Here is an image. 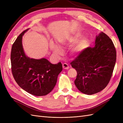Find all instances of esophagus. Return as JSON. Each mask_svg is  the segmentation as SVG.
Wrapping results in <instances>:
<instances>
[{
    "instance_id": "34e87169",
    "label": "esophagus",
    "mask_w": 123,
    "mask_h": 123,
    "mask_svg": "<svg viewBox=\"0 0 123 123\" xmlns=\"http://www.w3.org/2000/svg\"><path fill=\"white\" fill-rule=\"evenodd\" d=\"M62 67L64 69H68L69 68V66L67 64H66V63H64V64H62Z\"/></svg>"
}]
</instances>
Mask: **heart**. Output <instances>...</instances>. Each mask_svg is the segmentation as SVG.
Wrapping results in <instances>:
<instances>
[{"label": "heart", "mask_w": 123, "mask_h": 123, "mask_svg": "<svg viewBox=\"0 0 123 123\" xmlns=\"http://www.w3.org/2000/svg\"><path fill=\"white\" fill-rule=\"evenodd\" d=\"M87 42V39L86 38H83L80 41V42L77 44L75 49H74V51L75 52H80L81 50H83L86 47V46ZM53 48V52L54 53L58 55H59L62 53V50L58 46L54 45Z\"/></svg>", "instance_id": "obj_1"}]
</instances>
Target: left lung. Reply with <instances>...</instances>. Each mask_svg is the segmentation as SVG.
I'll return each mask as SVG.
<instances>
[{
    "instance_id": "1",
    "label": "left lung",
    "mask_w": 123,
    "mask_h": 123,
    "mask_svg": "<svg viewBox=\"0 0 123 123\" xmlns=\"http://www.w3.org/2000/svg\"><path fill=\"white\" fill-rule=\"evenodd\" d=\"M116 58L112 40L105 33H100L96 36L95 46L85 48L70 63L77 71L74 81L77 88L88 95L103 90L112 76Z\"/></svg>"
}]
</instances>
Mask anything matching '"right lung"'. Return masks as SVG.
Here are the masks:
<instances>
[{
	"label": "right lung",
	"mask_w": 123,
	"mask_h": 123,
	"mask_svg": "<svg viewBox=\"0 0 123 123\" xmlns=\"http://www.w3.org/2000/svg\"><path fill=\"white\" fill-rule=\"evenodd\" d=\"M25 30L13 44L11 53V70L16 82L32 95L48 94L56 84L58 74L62 70V63L52 64L46 58H30L24 53L22 37Z\"/></svg>",
	"instance_id": "1"
}]
</instances>
